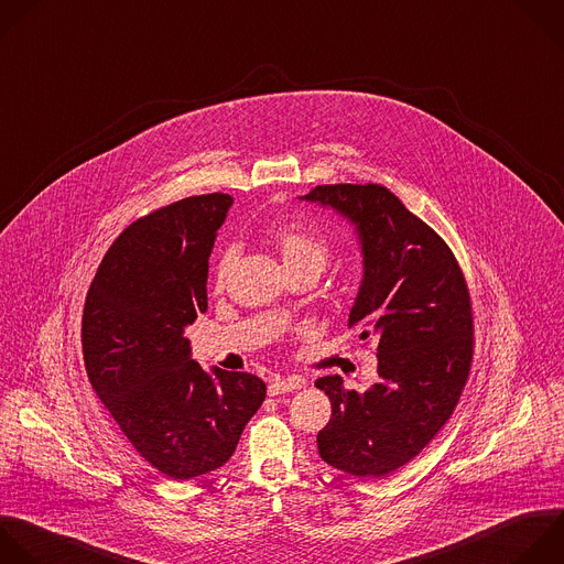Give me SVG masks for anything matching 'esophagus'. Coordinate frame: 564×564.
<instances>
[{
    "label": "esophagus",
    "mask_w": 564,
    "mask_h": 564,
    "mask_svg": "<svg viewBox=\"0 0 564 564\" xmlns=\"http://www.w3.org/2000/svg\"><path fill=\"white\" fill-rule=\"evenodd\" d=\"M303 388V381L296 377H288V379H274L268 386V394L270 397H279V394H288V392H296Z\"/></svg>",
    "instance_id": "obj_1"
}]
</instances>
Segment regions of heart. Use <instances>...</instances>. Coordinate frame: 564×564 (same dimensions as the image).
I'll use <instances>...</instances> for the list:
<instances>
[{
  "label": "heart",
  "mask_w": 564,
  "mask_h": 564,
  "mask_svg": "<svg viewBox=\"0 0 564 564\" xmlns=\"http://www.w3.org/2000/svg\"><path fill=\"white\" fill-rule=\"evenodd\" d=\"M274 248L285 265V270H294V268H316L323 270L329 257V246L327 241L316 235L314 230L307 228H299V226H288V228H279L272 235ZM235 265V250H226L215 268V285L221 290L232 272Z\"/></svg>",
  "instance_id": "b5f03b06"
}]
</instances>
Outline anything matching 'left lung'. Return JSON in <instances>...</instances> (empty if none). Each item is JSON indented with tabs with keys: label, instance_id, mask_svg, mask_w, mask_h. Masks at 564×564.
Returning <instances> with one entry per match:
<instances>
[{
	"label": "left lung",
	"instance_id": "1",
	"mask_svg": "<svg viewBox=\"0 0 564 564\" xmlns=\"http://www.w3.org/2000/svg\"><path fill=\"white\" fill-rule=\"evenodd\" d=\"M299 199L354 228L362 276L349 327L379 340V383L367 392H347L338 373L316 381L332 403L318 454L345 474L381 478L421 454L460 399L474 347L465 276L447 243L383 185H316Z\"/></svg>",
	"mask_w": 564,
	"mask_h": 564
}]
</instances>
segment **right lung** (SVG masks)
Wrapping results in <instances>:
<instances>
[{"instance_id": "1", "label": "right lung", "mask_w": 564, "mask_h": 564, "mask_svg": "<svg viewBox=\"0 0 564 564\" xmlns=\"http://www.w3.org/2000/svg\"><path fill=\"white\" fill-rule=\"evenodd\" d=\"M230 195L187 197L134 221L106 252L86 296L93 390L132 447L172 480L219 469L265 399L248 371H210L185 327L208 310V259Z\"/></svg>"}]
</instances>
